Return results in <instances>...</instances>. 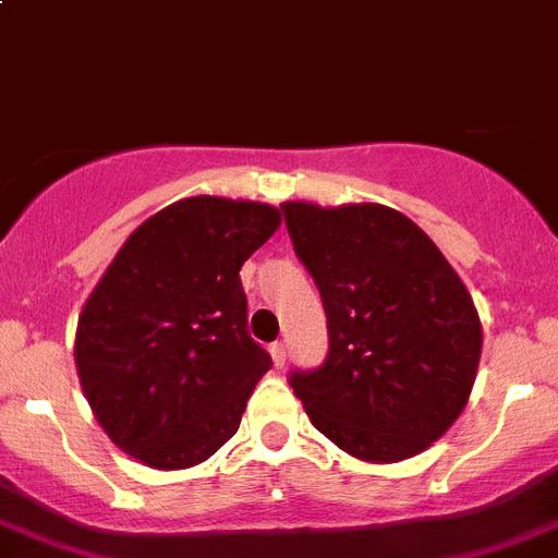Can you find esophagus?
Here are the masks:
<instances>
[{
	"label": "esophagus",
	"mask_w": 558,
	"mask_h": 558,
	"mask_svg": "<svg viewBox=\"0 0 558 558\" xmlns=\"http://www.w3.org/2000/svg\"><path fill=\"white\" fill-rule=\"evenodd\" d=\"M269 353H272L275 366H283V364H286V348H283V341H275V344H269Z\"/></svg>",
	"instance_id": "esophagus-1"
}]
</instances>
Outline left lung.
<instances>
[{
    "label": "left lung",
    "instance_id": "left-lung-1",
    "mask_svg": "<svg viewBox=\"0 0 558 558\" xmlns=\"http://www.w3.org/2000/svg\"><path fill=\"white\" fill-rule=\"evenodd\" d=\"M280 210L328 316V355L291 369L289 386L344 453L411 459L456 423L473 389L481 323L470 291L428 235L386 205Z\"/></svg>",
    "mask_w": 558,
    "mask_h": 558
}]
</instances>
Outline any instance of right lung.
I'll return each mask as SVG.
<instances>
[{"instance_id":"add662e5","label":"right lung","mask_w":558,"mask_h":558,"mask_svg":"<svg viewBox=\"0 0 558 558\" xmlns=\"http://www.w3.org/2000/svg\"><path fill=\"white\" fill-rule=\"evenodd\" d=\"M272 205L189 197L130 235L77 323L80 384L105 434L155 470L205 461L239 430L272 355L247 330L244 260Z\"/></svg>"}]
</instances>
